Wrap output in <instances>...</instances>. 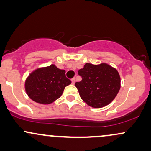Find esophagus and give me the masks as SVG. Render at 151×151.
<instances>
[{"mask_svg": "<svg viewBox=\"0 0 151 151\" xmlns=\"http://www.w3.org/2000/svg\"><path fill=\"white\" fill-rule=\"evenodd\" d=\"M72 84H74V83H75V79H74V78L72 79Z\"/></svg>", "mask_w": 151, "mask_h": 151, "instance_id": "34e87169", "label": "esophagus"}]
</instances>
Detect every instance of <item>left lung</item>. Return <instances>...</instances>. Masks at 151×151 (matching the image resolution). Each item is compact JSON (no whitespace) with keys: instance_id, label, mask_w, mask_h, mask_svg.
<instances>
[{"instance_id":"obj_1","label":"left lung","mask_w":151,"mask_h":151,"mask_svg":"<svg viewBox=\"0 0 151 151\" xmlns=\"http://www.w3.org/2000/svg\"><path fill=\"white\" fill-rule=\"evenodd\" d=\"M82 79L75 83L81 99L93 108L109 104L121 88L118 71L106 63L95 65L86 63L78 71Z\"/></svg>"}]
</instances>
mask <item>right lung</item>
Wrapping results in <instances>:
<instances>
[{"instance_id": "right-lung-1", "label": "right lung", "mask_w": 151, "mask_h": 151, "mask_svg": "<svg viewBox=\"0 0 151 151\" xmlns=\"http://www.w3.org/2000/svg\"><path fill=\"white\" fill-rule=\"evenodd\" d=\"M72 83L65 70L55 65L38 68L25 80V88L31 99L41 104H50L62 96L65 86Z\"/></svg>"}]
</instances>
